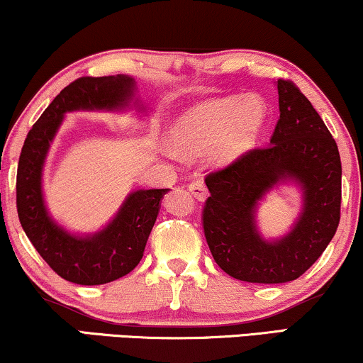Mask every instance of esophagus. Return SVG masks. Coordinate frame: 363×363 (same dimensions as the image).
Here are the masks:
<instances>
[{"mask_svg": "<svg viewBox=\"0 0 363 363\" xmlns=\"http://www.w3.org/2000/svg\"><path fill=\"white\" fill-rule=\"evenodd\" d=\"M187 187H189V192L196 197L197 201H204L206 197H208V189H206V186H204L203 181L191 182V184L187 186Z\"/></svg>", "mask_w": 363, "mask_h": 363, "instance_id": "obj_1", "label": "esophagus"}]
</instances>
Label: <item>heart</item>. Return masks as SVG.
I'll list each match as a JSON object with an SVG mask.
<instances>
[{
	"label": "heart",
	"mask_w": 363,
	"mask_h": 363,
	"mask_svg": "<svg viewBox=\"0 0 363 363\" xmlns=\"http://www.w3.org/2000/svg\"><path fill=\"white\" fill-rule=\"evenodd\" d=\"M266 113L258 95L204 100L174 118L167 132L169 147L177 157L203 155L209 166H229L253 147Z\"/></svg>",
	"instance_id": "heart-1"
}]
</instances>
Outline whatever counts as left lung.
Returning <instances> with one entry per match:
<instances>
[{"mask_svg":"<svg viewBox=\"0 0 363 363\" xmlns=\"http://www.w3.org/2000/svg\"><path fill=\"white\" fill-rule=\"evenodd\" d=\"M279 121L269 144L206 176L203 226L211 255L229 277L247 283L300 278L332 241L340 221L342 162L337 142L293 82L278 80ZM295 184L302 211L286 235L266 240L255 224L260 201Z\"/></svg>","mask_w":363,"mask_h":363,"instance_id":"left-lung-1","label":"left lung"}]
</instances>
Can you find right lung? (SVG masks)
<instances>
[{
	"label": "right lung",
	"mask_w": 363,
	"mask_h": 363,
	"mask_svg": "<svg viewBox=\"0 0 363 363\" xmlns=\"http://www.w3.org/2000/svg\"><path fill=\"white\" fill-rule=\"evenodd\" d=\"M128 75L82 77L65 86L31 127L16 174V208L23 231L50 268L67 281L104 284L130 273L144 256L160 201L169 189H137L125 197L112 221L97 233L75 235L50 216L43 196V166L67 112H125L145 107Z\"/></svg>",
	"instance_id": "add662e5"
}]
</instances>
